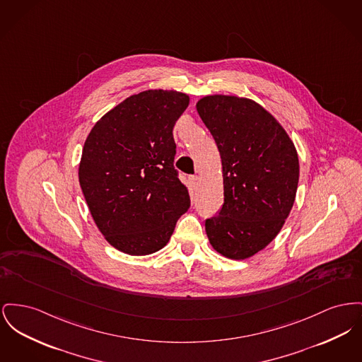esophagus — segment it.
Returning <instances> with one entry per match:
<instances>
[{
    "label": "esophagus",
    "instance_id": "34e87169",
    "mask_svg": "<svg viewBox=\"0 0 362 362\" xmlns=\"http://www.w3.org/2000/svg\"><path fill=\"white\" fill-rule=\"evenodd\" d=\"M189 182H190L192 189H197V186H198V176L192 175V176L189 177Z\"/></svg>",
    "mask_w": 362,
    "mask_h": 362
}]
</instances>
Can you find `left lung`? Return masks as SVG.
<instances>
[{
	"label": "left lung",
	"instance_id": "obj_1",
	"mask_svg": "<svg viewBox=\"0 0 362 362\" xmlns=\"http://www.w3.org/2000/svg\"><path fill=\"white\" fill-rule=\"evenodd\" d=\"M197 110L223 165L224 204L205 220L216 252L249 258L281 230L296 201L299 163L284 128L261 105L234 95H208Z\"/></svg>",
	"mask_w": 362,
	"mask_h": 362
}]
</instances>
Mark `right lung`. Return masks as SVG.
<instances>
[{"label":"right lung","mask_w":362,"mask_h":362,"mask_svg":"<svg viewBox=\"0 0 362 362\" xmlns=\"http://www.w3.org/2000/svg\"><path fill=\"white\" fill-rule=\"evenodd\" d=\"M189 103L173 90L142 91L109 110L86 139L79 183L98 230L123 253L163 249L190 208L172 134Z\"/></svg>","instance_id":"1"}]
</instances>
